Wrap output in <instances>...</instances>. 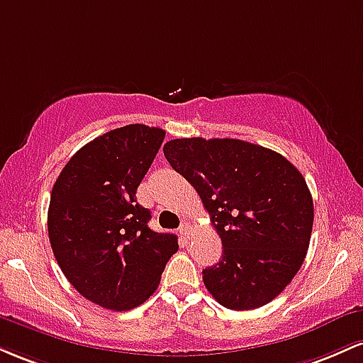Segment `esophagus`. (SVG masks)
Here are the masks:
<instances>
[{
	"instance_id": "34e87169",
	"label": "esophagus",
	"mask_w": 363,
	"mask_h": 363,
	"mask_svg": "<svg viewBox=\"0 0 363 363\" xmlns=\"http://www.w3.org/2000/svg\"><path fill=\"white\" fill-rule=\"evenodd\" d=\"M179 232H181V235H184L186 239H187V237H189V234H191L189 225H187V223H182V225H181V228H179Z\"/></svg>"
}]
</instances>
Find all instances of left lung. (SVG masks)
I'll use <instances>...</instances> for the list:
<instances>
[{"instance_id": "8db88e82", "label": "left lung", "mask_w": 363, "mask_h": 363, "mask_svg": "<svg viewBox=\"0 0 363 363\" xmlns=\"http://www.w3.org/2000/svg\"><path fill=\"white\" fill-rule=\"evenodd\" d=\"M164 155L199 194L222 239V259L203 269L208 291L232 311L272 302L311 242L314 205L298 169L273 150L232 138L170 140Z\"/></svg>"}]
</instances>
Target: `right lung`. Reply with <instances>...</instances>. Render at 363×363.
<instances>
[{"label": "right lung", "instance_id": "add662e5", "mask_svg": "<svg viewBox=\"0 0 363 363\" xmlns=\"http://www.w3.org/2000/svg\"><path fill=\"white\" fill-rule=\"evenodd\" d=\"M165 131L145 124L112 129L78 150L52 186L51 247L61 272L85 298L131 311L157 290L179 244L148 227L136 189Z\"/></svg>", "mask_w": 363, "mask_h": 363}]
</instances>
